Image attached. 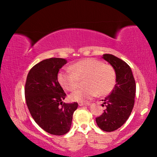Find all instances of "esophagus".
<instances>
[{
  "instance_id": "1",
  "label": "esophagus",
  "mask_w": 157,
  "mask_h": 157,
  "mask_svg": "<svg viewBox=\"0 0 157 157\" xmlns=\"http://www.w3.org/2000/svg\"><path fill=\"white\" fill-rule=\"evenodd\" d=\"M78 105L81 106H86V105H89V104L86 102H78Z\"/></svg>"
}]
</instances>
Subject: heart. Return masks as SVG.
I'll return each instance as SVG.
<instances>
[{"label":"heart","mask_w":157,"mask_h":157,"mask_svg":"<svg viewBox=\"0 0 157 157\" xmlns=\"http://www.w3.org/2000/svg\"><path fill=\"white\" fill-rule=\"evenodd\" d=\"M83 78L86 87L71 94V100L86 101L98 94L99 96L107 95L115 86L117 74L112 66L91 58L81 59L70 68H63L58 74L60 85L68 91H74L78 86L79 79Z\"/></svg>","instance_id":"b5f03b06"}]
</instances>
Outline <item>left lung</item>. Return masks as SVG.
<instances>
[{
  "label": "left lung",
  "mask_w": 157,
  "mask_h": 157,
  "mask_svg": "<svg viewBox=\"0 0 157 157\" xmlns=\"http://www.w3.org/2000/svg\"><path fill=\"white\" fill-rule=\"evenodd\" d=\"M102 58L114 68L117 83L104 100L106 109L96 118V121L101 129L111 132L121 127L129 117L134 105L136 83L132 69L125 61L111 54H104Z\"/></svg>",
  "instance_id": "8db88e82"
}]
</instances>
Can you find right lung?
<instances>
[{
	"instance_id": "add662e5",
	"label": "right lung",
	"mask_w": 157,
	"mask_h": 157,
	"mask_svg": "<svg viewBox=\"0 0 157 157\" xmlns=\"http://www.w3.org/2000/svg\"><path fill=\"white\" fill-rule=\"evenodd\" d=\"M67 61L51 58L30 70L25 85V101L36 124L51 134L61 136L71 126L78 103L63 102L66 94L58 81V73Z\"/></svg>"
}]
</instances>
